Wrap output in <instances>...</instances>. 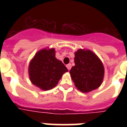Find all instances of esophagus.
<instances>
[{
	"label": "esophagus",
	"mask_w": 127,
	"mask_h": 127,
	"mask_svg": "<svg viewBox=\"0 0 127 127\" xmlns=\"http://www.w3.org/2000/svg\"><path fill=\"white\" fill-rule=\"evenodd\" d=\"M71 67H72V66L70 64H67V65H66V68H67L68 70H70L71 69Z\"/></svg>",
	"instance_id": "esophagus-1"
}]
</instances>
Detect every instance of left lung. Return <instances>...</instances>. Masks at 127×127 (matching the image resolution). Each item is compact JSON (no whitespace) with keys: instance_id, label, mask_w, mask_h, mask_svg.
Here are the masks:
<instances>
[{"instance_id":"1","label":"left lung","mask_w":127,"mask_h":127,"mask_svg":"<svg viewBox=\"0 0 127 127\" xmlns=\"http://www.w3.org/2000/svg\"><path fill=\"white\" fill-rule=\"evenodd\" d=\"M74 63L70 74L76 88L88 93L98 88L104 78V66L100 59L89 49H80L74 53Z\"/></svg>"}]
</instances>
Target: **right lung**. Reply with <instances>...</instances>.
<instances>
[{
    "label": "right lung",
    "mask_w": 127,
    "mask_h": 127,
    "mask_svg": "<svg viewBox=\"0 0 127 127\" xmlns=\"http://www.w3.org/2000/svg\"><path fill=\"white\" fill-rule=\"evenodd\" d=\"M66 72L64 64L55 57L54 48H44L37 52L28 66L31 82L45 91L55 88Z\"/></svg>",
    "instance_id": "1"
}]
</instances>
